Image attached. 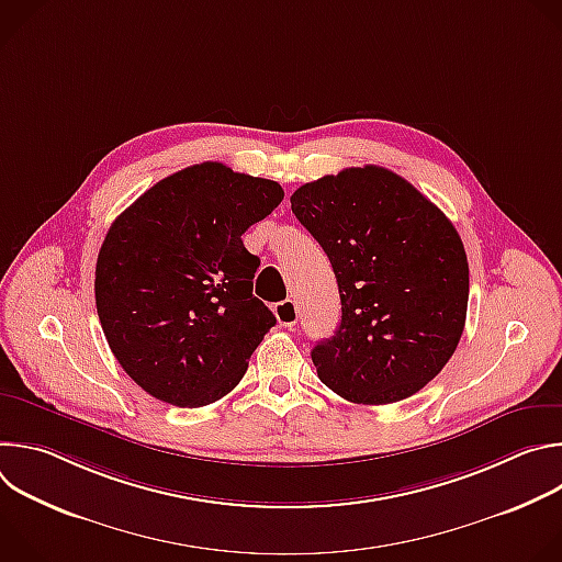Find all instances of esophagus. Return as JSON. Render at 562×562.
<instances>
[{"instance_id": "obj_1", "label": "esophagus", "mask_w": 562, "mask_h": 562, "mask_svg": "<svg viewBox=\"0 0 562 562\" xmlns=\"http://www.w3.org/2000/svg\"><path fill=\"white\" fill-rule=\"evenodd\" d=\"M273 313H276L278 323H280L282 327H295V323H297V306H295L293 300H282V302H278L276 308H273Z\"/></svg>"}]
</instances>
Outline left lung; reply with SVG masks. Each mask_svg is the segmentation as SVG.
Instances as JSON below:
<instances>
[{"label": "left lung", "instance_id": "8db88e82", "mask_svg": "<svg viewBox=\"0 0 562 562\" xmlns=\"http://www.w3.org/2000/svg\"><path fill=\"white\" fill-rule=\"evenodd\" d=\"M291 211L325 249L342 302L340 327L311 351L317 378L358 405L418 393L464 329L469 265L456 226L373 165L300 187Z\"/></svg>", "mask_w": 562, "mask_h": 562}]
</instances>
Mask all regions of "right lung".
<instances>
[{
	"instance_id": "right-lung-1",
	"label": "right lung",
	"mask_w": 562,
	"mask_h": 562,
	"mask_svg": "<svg viewBox=\"0 0 562 562\" xmlns=\"http://www.w3.org/2000/svg\"><path fill=\"white\" fill-rule=\"evenodd\" d=\"M284 198L278 182L202 162L159 180L109 228L95 304L122 369L153 397L204 407L243 380L276 325L254 295L243 233Z\"/></svg>"
}]
</instances>
